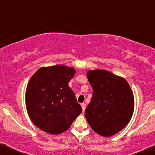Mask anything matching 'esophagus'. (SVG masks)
I'll use <instances>...</instances> for the list:
<instances>
[{"label": "esophagus", "instance_id": "1", "mask_svg": "<svg viewBox=\"0 0 155 155\" xmlns=\"http://www.w3.org/2000/svg\"><path fill=\"white\" fill-rule=\"evenodd\" d=\"M81 107H82L83 112H84V111H85V108H86V104H81Z\"/></svg>", "mask_w": 155, "mask_h": 155}]
</instances>
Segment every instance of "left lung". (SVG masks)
<instances>
[{"mask_svg": "<svg viewBox=\"0 0 155 155\" xmlns=\"http://www.w3.org/2000/svg\"><path fill=\"white\" fill-rule=\"evenodd\" d=\"M87 77L92 87V97L85 116L95 132L111 137L131 118L134 108L133 92L125 79L108 71L90 70Z\"/></svg>", "mask_w": 155, "mask_h": 155, "instance_id": "1", "label": "left lung"}]
</instances>
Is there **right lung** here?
<instances>
[{"mask_svg": "<svg viewBox=\"0 0 155 155\" xmlns=\"http://www.w3.org/2000/svg\"><path fill=\"white\" fill-rule=\"evenodd\" d=\"M74 68L58 65L41 68L33 75L26 92L28 114L37 127L51 134L63 133L82 112L68 83Z\"/></svg>", "mask_w": 155, "mask_h": 155, "instance_id": "1", "label": "right lung"}]
</instances>
